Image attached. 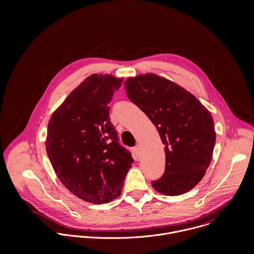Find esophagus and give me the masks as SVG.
Returning a JSON list of instances; mask_svg holds the SVG:
<instances>
[{"label": "esophagus", "mask_w": 254, "mask_h": 254, "mask_svg": "<svg viewBox=\"0 0 254 254\" xmlns=\"http://www.w3.org/2000/svg\"><path fill=\"white\" fill-rule=\"evenodd\" d=\"M132 150H133V153H134V155H135L136 157L140 156V154H141V149H140V146H139V145L134 146V147L132 148Z\"/></svg>", "instance_id": "1"}]
</instances>
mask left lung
I'll use <instances>...</instances> for the list:
<instances>
[{
    "label": "left lung",
    "instance_id": "1",
    "mask_svg": "<svg viewBox=\"0 0 254 254\" xmlns=\"http://www.w3.org/2000/svg\"><path fill=\"white\" fill-rule=\"evenodd\" d=\"M125 89L165 145V171L151 186L166 195L189 191L203 178L212 158L216 134L210 112L190 93L154 74L128 79Z\"/></svg>",
    "mask_w": 254,
    "mask_h": 254
}]
</instances>
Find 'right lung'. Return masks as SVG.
Returning <instances> with one entry per match:
<instances>
[{
    "label": "right lung",
    "instance_id": "add662e5",
    "mask_svg": "<svg viewBox=\"0 0 254 254\" xmlns=\"http://www.w3.org/2000/svg\"><path fill=\"white\" fill-rule=\"evenodd\" d=\"M122 82L109 74L91 75L48 124L46 149L56 174L74 195L95 204L121 193L134 161L109 117V104Z\"/></svg>",
    "mask_w": 254,
    "mask_h": 254
}]
</instances>
